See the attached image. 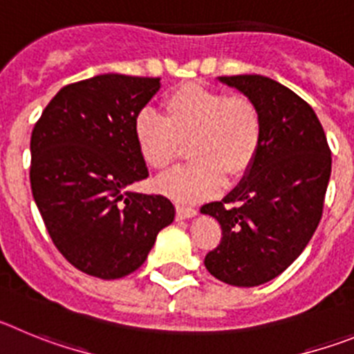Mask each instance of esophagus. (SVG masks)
Returning <instances> with one entry per match:
<instances>
[{"mask_svg": "<svg viewBox=\"0 0 354 354\" xmlns=\"http://www.w3.org/2000/svg\"><path fill=\"white\" fill-rule=\"evenodd\" d=\"M197 213V209L194 206H185V205H176V215L178 218H190Z\"/></svg>", "mask_w": 354, "mask_h": 354, "instance_id": "esophagus-1", "label": "esophagus"}]
</instances>
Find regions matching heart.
Returning <instances> with one entry per match:
<instances>
[{
    "label": "heart",
    "mask_w": 354,
    "mask_h": 354,
    "mask_svg": "<svg viewBox=\"0 0 354 354\" xmlns=\"http://www.w3.org/2000/svg\"><path fill=\"white\" fill-rule=\"evenodd\" d=\"M142 160L165 171L189 142L190 162L157 181V189L181 203L206 199L252 167L263 138V120L247 97H229L201 84H183L164 98V116L142 109L133 122Z\"/></svg>",
    "instance_id": "obj_1"
}]
</instances>
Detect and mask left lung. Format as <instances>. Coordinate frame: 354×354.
Returning <instances> with one entry per match:
<instances>
[{
	"label": "left lung",
	"mask_w": 354,
	"mask_h": 354,
	"mask_svg": "<svg viewBox=\"0 0 354 354\" xmlns=\"http://www.w3.org/2000/svg\"><path fill=\"white\" fill-rule=\"evenodd\" d=\"M218 81L256 104L263 138L240 183L201 208L222 227L205 266L225 284L254 288L279 277L310 241L323 215L332 153L316 113L295 91L263 75Z\"/></svg>",
	"instance_id": "left-lung-1"
}]
</instances>
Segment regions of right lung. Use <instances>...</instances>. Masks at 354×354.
<instances>
[{"label":"right lung","instance_id":"right-lung-1","mask_svg":"<svg viewBox=\"0 0 354 354\" xmlns=\"http://www.w3.org/2000/svg\"><path fill=\"white\" fill-rule=\"evenodd\" d=\"M158 90V77L122 74L74 82L47 104L31 133L37 208L56 248L88 275L136 272L174 221L167 197L127 190L148 176L133 122Z\"/></svg>","mask_w":354,"mask_h":354}]
</instances>
